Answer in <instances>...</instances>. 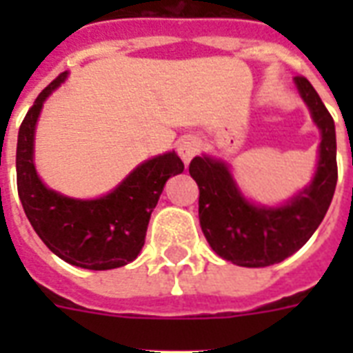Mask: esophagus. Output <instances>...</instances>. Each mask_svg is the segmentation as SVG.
<instances>
[{
	"label": "esophagus",
	"instance_id": "1",
	"mask_svg": "<svg viewBox=\"0 0 353 353\" xmlns=\"http://www.w3.org/2000/svg\"><path fill=\"white\" fill-rule=\"evenodd\" d=\"M201 144H199V139L194 137V135H185L177 141V154L183 159V163H190L194 155H198Z\"/></svg>",
	"mask_w": 353,
	"mask_h": 353
}]
</instances>
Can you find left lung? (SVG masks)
<instances>
[{
    "label": "left lung",
    "instance_id": "1",
    "mask_svg": "<svg viewBox=\"0 0 353 353\" xmlns=\"http://www.w3.org/2000/svg\"><path fill=\"white\" fill-rule=\"evenodd\" d=\"M302 101L321 130L319 163L310 187L285 205L247 201L229 166L212 157H194L188 172L199 187V225L216 254L241 268L273 265L296 252L317 231L337 185L334 119L304 77H295Z\"/></svg>",
    "mask_w": 353,
    "mask_h": 353
}]
</instances>
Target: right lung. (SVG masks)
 I'll list each match as a JSON object with an SVG mask.
<instances>
[{
	"label": "right lung",
	"mask_w": 353,
	"mask_h": 353,
	"mask_svg": "<svg viewBox=\"0 0 353 353\" xmlns=\"http://www.w3.org/2000/svg\"><path fill=\"white\" fill-rule=\"evenodd\" d=\"M68 73L52 80L25 115L18 133L16 177L19 201L30 225L57 256L93 271L133 262L146 238L150 216L168 177L185 165L176 152L139 165L115 190L99 199H73L47 188L34 168V130L41 106Z\"/></svg>",
	"instance_id": "obj_1"
}]
</instances>
